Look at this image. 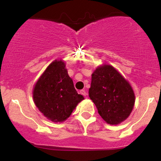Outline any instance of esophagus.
<instances>
[{
    "mask_svg": "<svg viewBox=\"0 0 161 161\" xmlns=\"http://www.w3.org/2000/svg\"><path fill=\"white\" fill-rule=\"evenodd\" d=\"M80 93L82 95H83V96H85V97L87 95V93H86V92L85 90H80Z\"/></svg>",
    "mask_w": 161,
    "mask_h": 161,
    "instance_id": "obj_1",
    "label": "esophagus"
}]
</instances>
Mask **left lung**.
I'll return each instance as SVG.
<instances>
[{
    "instance_id": "obj_1",
    "label": "left lung",
    "mask_w": 161,
    "mask_h": 161,
    "mask_svg": "<svg viewBox=\"0 0 161 161\" xmlns=\"http://www.w3.org/2000/svg\"><path fill=\"white\" fill-rule=\"evenodd\" d=\"M89 96L99 115L111 125L124 121L135 105L133 89L111 65L100 66L93 71Z\"/></svg>"
}]
</instances>
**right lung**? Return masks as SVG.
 <instances>
[{
  "label": "right lung",
  "instance_id": "add662e5",
  "mask_svg": "<svg viewBox=\"0 0 161 161\" xmlns=\"http://www.w3.org/2000/svg\"><path fill=\"white\" fill-rule=\"evenodd\" d=\"M39 111L53 122H63L84 99L74 87L62 60H54L39 78L33 90Z\"/></svg>",
  "mask_w": 161,
  "mask_h": 161
}]
</instances>
